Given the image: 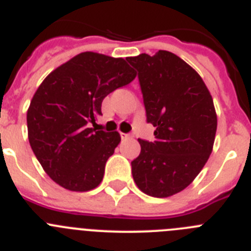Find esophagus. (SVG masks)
<instances>
[{"instance_id":"obj_1","label":"esophagus","mask_w":251,"mask_h":251,"mask_svg":"<svg viewBox=\"0 0 251 251\" xmlns=\"http://www.w3.org/2000/svg\"><path fill=\"white\" fill-rule=\"evenodd\" d=\"M121 138H122V141H124V139H128L129 138V134H127V133H121Z\"/></svg>"}]
</instances>
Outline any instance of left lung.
Returning a JSON list of instances; mask_svg holds the SVG:
<instances>
[{
	"instance_id": "8db88e82",
	"label": "left lung",
	"mask_w": 251,
	"mask_h": 251,
	"mask_svg": "<svg viewBox=\"0 0 251 251\" xmlns=\"http://www.w3.org/2000/svg\"><path fill=\"white\" fill-rule=\"evenodd\" d=\"M138 72L148 123L154 141L138 139L141 153L132 161L141 191L168 197L187 187L212 152L217 117L201 76L170 51L127 57Z\"/></svg>"
}]
</instances>
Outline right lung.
Instances as JSON below:
<instances>
[{"label":"right lung","mask_w":251,"mask_h":251,"mask_svg":"<svg viewBox=\"0 0 251 251\" xmlns=\"http://www.w3.org/2000/svg\"><path fill=\"white\" fill-rule=\"evenodd\" d=\"M136 72L122 57L86 51L51 72L27 110L28 142L44 171L70 191L101 182L105 163L121 142L118 132L90 128L101 101L127 85Z\"/></svg>","instance_id":"obj_1"}]
</instances>
